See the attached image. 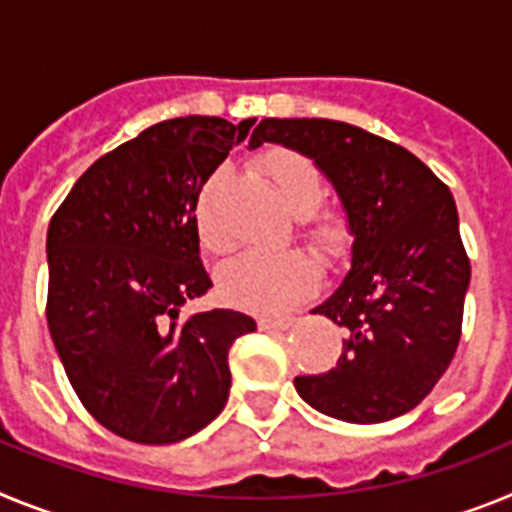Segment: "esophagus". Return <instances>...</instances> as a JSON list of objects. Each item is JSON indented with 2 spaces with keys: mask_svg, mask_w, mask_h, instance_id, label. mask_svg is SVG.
Here are the masks:
<instances>
[{
  "mask_svg": "<svg viewBox=\"0 0 512 512\" xmlns=\"http://www.w3.org/2000/svg\"><path fill=\"white\" fill-rule=\"evenodd\" d=\"M292 323H295V318H289V315H282V318H269V315H264V318H259L261 330H287Z\"/></svg>",
  "mask_w": 512,
  "mask_h": 512,
  "instance_id": "esophagus-1",
  "label": "esophagus"
}]
</instances>
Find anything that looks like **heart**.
<instances>
[{"instance_id":"1","label":"heart","mask_w":512,"mask_h":512,"mask_svg":"<svg viewBox=\"0 0 512 512\" xmlns=\"http://www.w3.org/2000/svg\"><path fill=\"white\" fill-rule=\"evenodd\" d=\"M259 171L269 179L282 205L292 215H310L323 202V176H320L318 166L302 153L289 151V148H274L259 158ZM220 179H223V171H217L207 179L197 197V207H194V225H197L202 248L215 256L230 251L233 246L230 233L217 223L215 217V189ZM302 235L315 251L323 253L325 259H333L346 246L348 233L341 217L333 212H323V215L312 217ZM315 282H318V264L302 251H248L225 264L217 274L220 295L230 305L259 312L287 310L302 297L310 295Z\"/></svg>"}]
</instances>
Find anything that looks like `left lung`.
Instances as JSON below:
<instances>
[{
    "label": "left lung",
    "mask_w": 512,
    "mask_h": 512,
    "mask_svg": "<svg viewBox=\"0 0 512 512\" xmlns=\"http://www.w3.org/2000/svg\"><path fill=\"white\" fill-rule=\"evenodd\" d=\"M279 143L312 158L341 197L351 269L315 307L341 325V356L295 377L302 400L346 423H384L420 405L449 369L469 289L449 187L408 148L323 117H266L251 148Z\"/></svg>",
    "instance_id": "obj_1"
}]
</instances>
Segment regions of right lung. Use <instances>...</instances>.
Returning <instances> with one entry per match:
<instances>
[{
	"label": "right lung",
	"instance_id": "obj_1",
	"mask_svg": "<svg viewBox=\"0 0 512 512\" xmlns=\"http://www.w3.org/2000/svg\"><path fill=\"white\" fill-rule=\"evenodd\" d=\"M253 117H176L97 158L48 225L45 318L81 405L115 436L176 443L220 415L235 310L182 318L212 287L194 207Z\"/></svg>",
	"mask_w": 512,
	"mask_h": 512
}]
</instances>
